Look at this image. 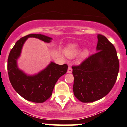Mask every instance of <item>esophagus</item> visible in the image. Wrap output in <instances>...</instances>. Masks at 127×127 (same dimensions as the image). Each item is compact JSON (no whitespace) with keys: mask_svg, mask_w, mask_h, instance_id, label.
Returning <instances> with one entry per match:
<instances>
[{"mask_svg":"<svg viewBox=\"0 0 127 127\" xmlns=\"http://www.w3.org/2000/svg\"><path fill=\"white\" fill-rule=\"evenodd\" d=\"M72 72V68H71V66H69L68 67V73H71Z\"/></svg>","mask_w":127,"mask_h":127,"instance_id":"esophagus-1","label":"esophagus"}]
</instances>
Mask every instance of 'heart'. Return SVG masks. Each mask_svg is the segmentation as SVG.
Returning <instances> with one entry per match:
<instances>
[{
    "mask_svg": "<svg viewBox=\"0 0 127 127\" xmlns=\"http://www.w3.org/2000/svg\"><path fill=\"white\" fill-rule=\"evenodd\" d=\"M79 52V49L78 48V46L76 45H71L68 47L66 50V55L70 57H73L77 55ZM87 51H84L83 52V56H85L87 55Z\"/></svg>",
    "mask_w": 127,
    "mask_h": 127,
    "instance_id": "1",
    "label": "heart"
}]
</instances>
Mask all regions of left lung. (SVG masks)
<instances>
[{
    "label": "left lung",
    "mask_w": 127,
    "mask_h": 127,
    "mask_svg": "<svg viewBox=\"0 0 127 127\" xmlns=\"http://www.w3.org/2000/svg\"><path fill=\"white\" fill-rule=\"evenodd\" d=\"M97 52L79 65L73 66L75 96L83 103L102 98L116 81L120 63L116 48L104 36L98 34Z\"/></svg>",
    "instance_id": "8db88e82"
}]
</instances>
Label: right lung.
<instances>
[{
  "label": "right lung",
  "mask_w": 127,
  "mask_h": 127,
  "mask_svg": "<svg viewBox=\"0 0 127 127\" xmlns=\"http://www.w3.org/2000/svg\"><path fill=\"white\" fill-rule=\"evenodd\" d=\"M28 37H36L47 43L52 39L44 35L32 34L18 40L10 51L7 59L9 79L15 91L24 99L35 103H43L51 96L56 82L59 77L67 72L68 66L67 64L59 65L52 62L46 69L37 75H25L18 68L16 60Z\"/></svg>",
  "instance_id": "obj_1"
}]
</instances>
